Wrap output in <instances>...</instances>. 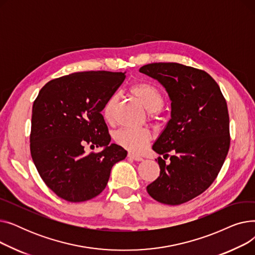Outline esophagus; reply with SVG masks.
Returning a JSON list of instances; mask_svg holds the SVG:
<instances>
[{"label": "esophagus", "mask_w": 255, "mask_h": 255, "mask_svg": "<svg viewBox=\"0 0 255 255\" xmlns=\"http://www.w3.org/2000/svg\"><path fill=\"white\" fill-rule=\"evenodd\" d=\"M128 158L134 160V161H141L142 158L140 156H137V155H134V154H131V153H128Z\"/></svg>", "instance_id": "1"}]
</instances>
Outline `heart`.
Segmentation results:
<instances>
[{
    "label": "heart",
    "instance_id": "obj_1",
    "mask_svg": "<svg viewBox=\"0 0 255 255\" xmlns=\"http://www.w3.org/2000/svg\"><path fill=\"white\" fill-rule=\"evenodd\" d=\"M129 93L149 112L151 118L158 117L161 112L164 105L163 94L153 84L146 82L136 83L130 87ZM117 103L118 97L113 95L107 99L103 106L102 115L107 123L114 122ZM151 138V133L146 129L123 128L117 131L115 134V140L132 153H141L146 148Z\"/></svg>",
    "mask_w": 255,
    "mask_h": 255
}]
</instances>
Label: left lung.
<instances>
[{
	"mask_svg": "<svg viewBox=\"0 0 255 255\" xmlns=\"http://www.w3.org/2000/svg\"><path fill=\"white\" fill-rule=\"evenodd\" d=\"M139 72L157 79L171 101L170 120L153 144L159 177L146 186L157 202L177 206L206 191L229 153L230 116L218 84L204 70L179 63H152Z\"/></svg>",
	"mask_w": 255,
	"mask_h": 255,
	"instance_id": "1",
	"label": "left lung"
}]
</instances>
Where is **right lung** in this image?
Segmentation results:
<instances>
[{"label":"right lung","instance_id":"add662e5","mask_svg":"<svg viewBox=\"0 0 255 255\" xmlns=\"http://www.w3.org/2000/svg\"><path fill=\"white\" fill-rule=\"evenodd\" d=\"M126 72L86 71L48 82L33 104L30 149L46 186L59 197L80 203L100 194L113 166L127 151L111 142L101 112ZM86 145L103 146L86 154Z\"/></svg>","mask_w":255,"mask_h":255}]
</instances>
